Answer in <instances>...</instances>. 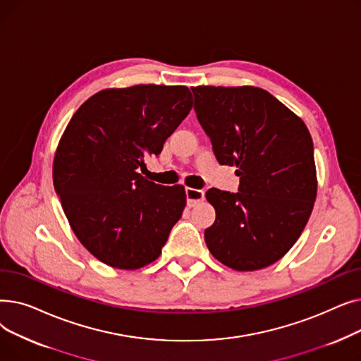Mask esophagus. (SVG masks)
Instances as JSON below:
<instances>
[{
    "instance_id": "obj_1",
    "label": "esophagus",
    "mask_w": 361,
    "mask_h": 361,
    "mask_svg": "<svg viewBox=\"0 0 361 361\" xmlns=\"http://www.w3.org/2000/svg\"><path fill=\"white\" fill-rule=\"evenodd\" d=\"M185 196H187V204L190 207L196 206L197 203L203 202V199H204L203 190H197V188H192V187L185 188Z\"/></svg>"
}]
</instances>
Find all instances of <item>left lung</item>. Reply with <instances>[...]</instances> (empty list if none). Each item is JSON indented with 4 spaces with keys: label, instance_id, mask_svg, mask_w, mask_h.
Listing matches in <instances>:
<instances>
[{
    "label": "left lung",
    "instance_id": "obj_1",
    "mask_svg": "<svg viewBox=\"0 0 361 361\" xmlns=\"http://www.w3.org/2000/svg\"><path fill=\"white\" fill-rule=\"evenodd\" d=\"M195 109L221 165L237 166L238 193L211 188L216 212L204 241L240 272L286 255L310 218L317 177L310 133L298 116L256 86H196Z\"/></svg>",
    "mask_w": 361,
    "mask_h": 361
}]
</instances>
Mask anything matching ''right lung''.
<instances>
[{
	"label": "right lung",
	"instance_id": "right-lung-1",
	"mask_svg": "<svg viewBox=\"0 0 361 361\" xmlns=\"http://www.w3.org/2000/svg\"><path fill=\"white\" fill-rule=\"evenodd\" d=\"M192 106L187 86L109 87L67 124L54 155L55 192L75 237L108 267H147L181 218L184 185L155 184L139 168L161 154Z\"/></svg>",
	"mask_w": 361,
	"mask_h": 361
}]
</instances>
